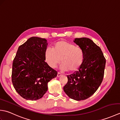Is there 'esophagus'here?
Segmentation results:
<instances>
[{
  "instance_id": "obj_1",
  "label": "esophagus",
  "mask_w": 120,
  "mask_h": 120,
  "mask_svg": "<svg viewBox=\"0 0 120 120\" xmlns=\"http://www.w3.org/2000/svg\"><path fill=\"white\" fill-rule=\"evenodd\" d=\"M61 75H62V74H61L60 73H59V72L58 73V74H57V77H60V76H61Z\"/></svg>"
}]
</instances>
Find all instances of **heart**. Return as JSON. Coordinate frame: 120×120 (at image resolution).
<instances>
[{
	"mask_svg": "<svg viewBox=\"0 0 120 120\" xmlns=\"http://www.w3.org/2000/svg\"><path fill=\"white\" fill-rule=\"evenodd\" d=\"M44 58L48 65L55 68L61 62V69L64 71L75 72L82 65L85 52L82 48L64 41L55 43L53 49L47 47L44 52Z\"/></svg>",
	"mask_w": 120,
	"mask_h": 120,
	"instance_id": "1",
	"label": "heart"
}]
</instances>
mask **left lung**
I'll list each match as a JSON object with an SVG mask.
<instances>
[{
    "label": "left lung",
    "mask_w": 120,
    "mask_h": 120,
    "mask_svg": "<svg viewBox=\"0 0 120 120\" xmlns=\"http://www.w3.org/2000/svg\"><path fill=\"white\" fill-rule=\"evenodd\" d=\"M74 42L82 48L85 60L79 69L68 75L63 90L71 98L84 100L92 95L102 82L106 59L101 48L90 39L76 38Z\"/></svg>",
    "instance_id": "1"
}]
</instances>
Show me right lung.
I'll list each match as a JSON object with an SVG mask.
<instances>
[{"label": "right lung", "instance_id": "obj_1", "mask_svg": "<svg viewBox=\"0 0 120 120\" xmlns=\"http://www.w3.org/2000/svg\"><path fill=\"white\" fill-rule=\"evenodd\" d=\"M45 39L31 37L19 46L13 61L12 82L22 98L31 101L42 98L48 90L47 83L57 72L45 61Z\"/></svg>", "mask_w": 120, "mask_h": 120}]
</instances>
